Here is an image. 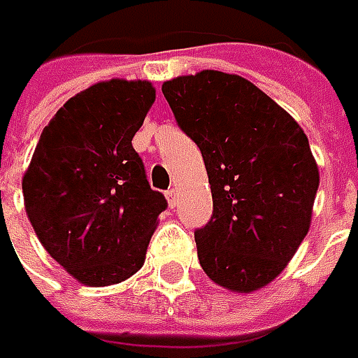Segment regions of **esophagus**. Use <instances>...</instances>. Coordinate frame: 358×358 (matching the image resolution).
Returning a JSON list of instances; mask_svg holds the SVG:
<instances>
[{
	"label": "esophagus",
	"mask_w": 358,
	"mask_h": 358,
	"mask_svg": "<svg viewBox=\"0 0 358 358\" xmlns=\"http://www.w3.org/2000/svg\"><path fill=\"white\" fill-rule=\"evenodd\" d=\"M165 197H167V203H169V207H175L177 205V201H179V193L175 191V189H169L167 193H165Z\"/></svg>",
	"instance_id": "esophagus-1"
}]
</instances>
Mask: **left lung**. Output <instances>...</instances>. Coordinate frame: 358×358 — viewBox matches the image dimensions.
I'll use <instances>...</instances> for the list:
<instances>
[{"instance_id": "left-lung-1", "label": "left lung", "mask_w": 358, "mask_h": 358, "mask_svg": "<svg viewBox=\"0 0 358 358\" xmlns=\"http://www.w3.org/2000/svg\"><path fill=\"white\" fill-rule=\"evenodd\" d=\"M197 143L213 217L195 231L207 277L233 293L275 281L309 233L319 167L295 119L245 77L203 69L163 83Z\"/></svg>"}]
</instances>
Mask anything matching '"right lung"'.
<instances>
[{
    "label": "right lung",
    "instance_id": "add662e5",
    "mask_svg": "<svg viewBox=\"0 0 358 358\" xmlns=\"http://www.w3.org/2000/svg\"><path fill=\"white\" fill-rule=\"evenodd\" d=\"M155 101L151 81L109 79L71 97L35 147L21 189L43 249L73 279L107 287L143 267L167 201L133 137Z\"/></svg>",
    "mask_w": 358,
    "mask_h": 358
}]
</instances>
